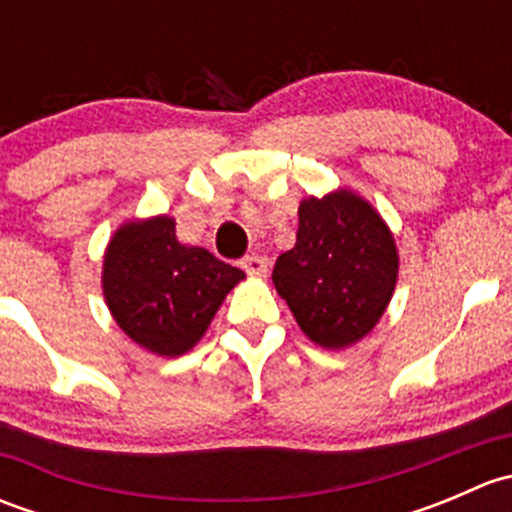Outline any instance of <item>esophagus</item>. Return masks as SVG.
<instances>
[{
	"mask_svg": "<svg viewBox=\"0 0 512 512\" xmlns=\"http://www.w3.org/2000/svg\"><path fill=\"white\" fill-rule=\"evenodd\" d=\"M242 270L250 277H267V270H270V262L260 255H250L242 260Z\"/></svg>",
	"mask_w": 512,
	"mask_h": 512,
	"instance_id": "34e87169",
	"label": "esophagus"
}]
</instances>
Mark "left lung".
I'll return each mask as SVG.
<instances>
[{"label": "left lung", "mask_w": 512, "mask_h": 512, "mask_svg": "<svg viewBox=\"0 0 512 512\" xmlns=\"http://www.w3.org/2000/svg\"><path fill=\"white\" fill-rule=\"evenodd\" d=\"M297 242L272 282L317 347H354L379 324L399 280V250L379 210L349 188L299 203Z\"/></svg>", "instance_id": "obj_1"}]
</instances>
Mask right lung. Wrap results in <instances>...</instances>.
Listing matches in <instances>:
<instances>
[{"label":"right lung","mask_w":512,"mask_h":512,"mask_svg":"<svg viewBox=\"0 0 512 512\" xmlns=\"http://www.w3.org/2000/svg\"><path fill=\"white\" fill-rule=\"evenodd\" d=\"M245 272L205 247L183 245L175 218L128 220L103 252L108 312L131 342L158 356H183L208 332L220 304Z\"/></svg>","instance_id":"obj_1"}]
</instances>
